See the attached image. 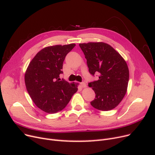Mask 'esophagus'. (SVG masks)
Instances as JSON below:
<instances>
[{
    "instance_id": "1",
    "label": "esophagus",
    "mask_w": 155,
    "mask_h": 155,
    "mask_svg": "<svg viewBox=\"0 0 155 155\" xmlns=\"http://www.w3.org/2000/svg\"><path fill=\"white\" fill-rule=\"evenodd\" d=\"M80 85H81V86L82 88H86V87H87V84H86L85 82L81 83Z\"/></svg>"
}]
</instances>
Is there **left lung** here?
I'll use <instances>...</instances> for the list:
<instances>
[{"instance_id":"obj_1","label":"left lung","mask_w":155,"mask_h":155,"mask_svg":"<svg viewBox=\"0 0 155 155\" xmlns=\"http://www.w3.org/2000/svg\"><path fill=\"white\" fill-rule=\"evenodd\" d=\"M79 46L85 55L89 72L93 76L100 74L97 81L88 84L96 94L91 105L103 111L114 109L127 90V64L118 51L104 42L80 43Z\"/></svg>"}]
</instances>
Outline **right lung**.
I'll list each match as a JSON object with an SVG mask.
<instances>
[{
  "label": "right lung",
  "mask_w": 155,
  "mask_h": 155,
  "mask_svg": "<svg viewBox=\"0 0 155 155\" xmlns=\"http://www.w3.org/2000/svg\"><path fill=\"white\" fill-rule=\"evenodd\" d=\"M75 46L72 43L45 47L35 55L26 70L27 91L35 105L47 113L63 110L78 91V83L59 78L64 58Z\"/></svg>",
  "instance_id": "right-lung-1"
}]
</instances>
